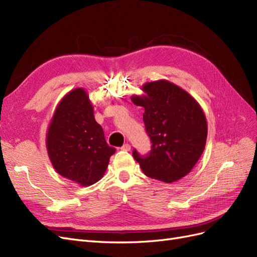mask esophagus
I'll use <instances>...</instances> for the list:
<instances>
[{
	"mask_svg": "<svg viewBox=\"0 0 257 257\" xmlns=\"http://www.w3.org/2000/svg\"><path fill=\"white\" fill-rule=\"evenodd\" d=\"M121 150H123V151H130L131 150V145L130 144H124L121 147Z\"/></svg>",
	"mask_w": 257,
	"mask_h": 257,
	"instance_id": "esophagus-1",
	"label": "esophagus"
}]
</instances>
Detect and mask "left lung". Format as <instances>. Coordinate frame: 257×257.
<instances>
[{
  "mask_svg": "<svg viewBox=\"0 0 257 257\" xmlns=\"http://www.w3.org/2000/svg\"><path fill=\"white\" fill-rule=\"evenodd\" d=\"M143 96L132 102L145 108L144 123L151 139L146 157L135 149L134 159L148 177L172 183L188 175L203 154L208 126L195 98L167 80L143 85Z\"/></svg>",
  "mask_w": 257,
  "mask_h": 257,
  "instance_id": "left-lung-1",
  "label": "left lung"
}]
</instances>
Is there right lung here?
Segmentation results:
<instances>
[{
	"mask_svg": "<svg viewBox=\"0 0 257 257\" xmlns=\"http://www.w3.org/2000/svg\"><path fill=\"white\" fill-rule=\"evenodd\" d=\"M46 147L57 173L81 186L97 182L115 152L106 143L88 93L81 88L61 99L49 124Z\"/></svg>",
	"mask_w": 257,
	"mask_h": 257,
	"instance_id": "add662e5",
	"label": "right lung"
}]
</instances>
